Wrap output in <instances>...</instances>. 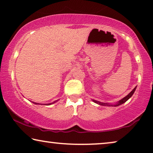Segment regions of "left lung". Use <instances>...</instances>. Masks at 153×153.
Listing matches in <instances>:
<instances>
[{"label": "left lung", "mask_w": 153, "mask_h": 153, "mask_svg": "<svg viewBox=\"0 0 153 153\" xmlns=\"http://www.w3.org/2000/svg\"><path fill=\"white\" fill-rule=\"evenodd\" d=\"M135 89L136 88H135L133 89V90L131 91L130 93L128 94L125 96V97L123 98V99H121L120 100L118 101V102H117L116 105H109L108 104V103H105V102H99V101H97V100H92L94 102L97 103V104L100 105H102V106H114V107H117V106H119V105H120L122 104H123V103H124L126 102V101H127L129 98H130L131 96H133V94H134V92H135Z\"/></svg>", "instance_id": "1"}]
</instances>
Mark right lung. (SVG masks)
<instances>
[{
    "label": "right lung",
    "instance_id": "right-lung-1",
    "mask_svg": "<svg viewBox=\"0 0 153 153\" xmlns=\"http://www.w3.org/2000/svg\"><path fill=\"white\" fill-rule=\"evenodd\" d=\"M57 100H55V101H54V102H51V103H48V104H46V105H51V104H53V103H55V102H57ZM34 103V104H36V105H39V103H36V102H33Z\"/></svg>",
    "mask_w": 153,
    "mask_h": 153
}]
</instances>
